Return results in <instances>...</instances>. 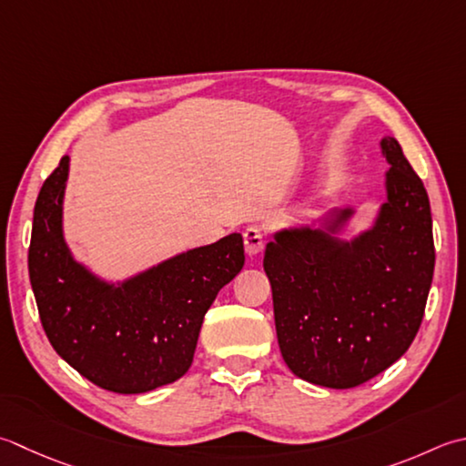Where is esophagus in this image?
I'll list each match as a JSON object with an SVG mask.
<instances>
[{
    "mask_svg": "<svg viewBox=\"0 0 466 466\" xmlns=\"http://www.w3.org/2000/svg\"><path fill=\"white\" fill-rule=\"evenodd\" d=\"M244 248L248 254H258L264 248V232L260 228H246L244 232Z\"/></svg>",
    "mask_w": 466,
    "mask_h": 466,
    "instance_id": "esophagus-1",
    "label": "esophagus"
}]
</instances>
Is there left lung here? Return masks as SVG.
Instances as JSON below:
<instances>
[{
    "label": "left lung",
    "mask_w": 466,
    "mask_h": 466,
    "mask_svg": "<svg viewBox=\"0 0 466 466\" xmlns=\"http://www.w3.org/2000/svg\"><path fill=\"white\" fill-rule=\"evenodd\" d=\"M388 202L353 242L285 230L267 246L279 348L289 370L325 388H355L398 361L420 329L434 272L431 202L394 137ZM351 212L343 209L339 220Z\"/></svg>",
    "instance_id": "obj_1"
}]
</instances>
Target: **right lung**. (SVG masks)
Segmentation results:
<instances>
[{
  "label": "right lung",
  "mask_w": 466,
  "mask_h": 466,
  "mask_svg": "<svg viewBox=\"0 0 466 466\" xmlns=\"http://www.w3.org/2000/svg\"><path fill=\"white\" fill-rule=\"evenodd\" d=\"M68 155L34 206L27 270L52 348L80 376L116 394H143L189 370L204 315L244 267L240 234L166 260L111 287L72 260L62 238Z\"/></svg>",
  "instance_id": "1"
}]
</instances>
